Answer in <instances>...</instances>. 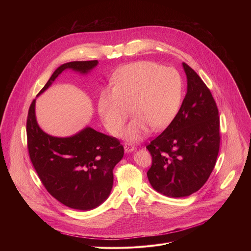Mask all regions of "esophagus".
Segmentation results:
<instances>
[{
	"label": "esophagus",
	"mask_w": 251,
	"mask_h": 251,
	"mask_svg": "<svg viewBox=\"0 0 251 251\" xmlns=\"http://www.w3.org/2000/svg\"><path fill=\"white\" fill-rule=\"evenodd\" d=\"M124 149H125V151H126L127 153H129V152L134 151V150H135V147H134V145L131 144V143H125V144H124Z\"/></svg>",
	"instance_id": "1"
}]
</instances>
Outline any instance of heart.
Here are the masks:
<instances>
[{
    "label": "heart",
    "mask_w": 251,
    "mask_h": 251,
    "mask_svg": "<svg viewBox=\"0 0 251 251\" xmlns=\"http://www.w3.org/2000/svg\"><path fill=\"white\" fill-rule=\"evenodd\" d=\"M182 76L173 67L153 61H138L123 66L114 79V88L101 93L98 113L109 133L118 135L130 115H135L124 137L138 141L151 127L159 131L167 127L182 105Z\"/></svg>",
    "instance_id": "b5f03b06"
}]
</instances>
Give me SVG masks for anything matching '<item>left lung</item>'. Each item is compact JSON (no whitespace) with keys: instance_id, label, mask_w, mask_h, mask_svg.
I'll list each match as a JSON object with an SVG mask.
<instances>
[{"instance_id":"obj_1","label":"left lung","mask_w":251,"mask_h":251,"mask_svg":"<svg viewBox=\"0 0 251 251\" xmlns=\"http://www.w3.org/2000/svg\"><path fill=\"white\" fill-rule=\"evenodd\" d=\"M188 90L170 125L146 146L152 156L147 176L159 193L188 197L208 180L220 151V116L210 90L183 62Z\"/></svg>"}]
</instances>
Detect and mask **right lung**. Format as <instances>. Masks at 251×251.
<instances>
[{
    "mask_svg": "<svg viewBox=\"0 0 251 251\" xmlns=\"http://www.w3.org/2000/svg\"><path fill=\"white\" fill-rule=\"evenodd\" d=\"M97 60L71 61L60 65L38 95L65 69L87 74ZM32 100L26 119L27 150L32 166L46 190L62 204L88 210L108 198L113 169L123 158L124 148L112 136L86 127L67 138L52 137L38 125Z\"/></svg>",
    "mask_w": 251,
    "mask_h": 251,
    "instance_id": "obj_1",
    "label": "right lung"
}]
</instances>
